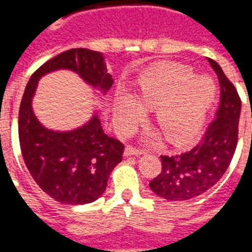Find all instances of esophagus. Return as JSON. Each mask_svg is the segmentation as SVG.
Masks as SVG:
<instances>
[{
	"label": "esophagus",
	"mask_w": 252,
	"mask_h": 252,
	"mask_svg": "<svg viewBox=\"0 0 252 252\" xmlns=\"http://www.w3.org/2000/svg\"><path fill=\"white\" fill-rule=\"evenodd\" d=\"M142 154H144L142 150L132 147V146H128V147L126 148V151H124V157H132V155H142Z\"/></svg>",
	"instance_id": "34e87169"
}]
</instances>
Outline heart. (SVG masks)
Here are the masks:
<instances>
[{
  "label": "heart",
  "mask_w": 252,
  "mask_h": 252,
  "mask_svg": "<svg viewBox=\"0 0 252 252\" xmlns=\"http://www.w3.org/2000/svg\"><path fill=\"white\" fill-rule=\"evenodd\" d=\"M215 95L216 85L209 77H194L193 70L180 64H157L140 74L135 98L126 92L116 94V126L126 135L143 119L142 106L154 108L155 123L167 142L186 144L202 129Z\"/></svg>",
  "instance_id": "obj_1"
}]
</instances>
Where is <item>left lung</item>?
<instances>
[{
	"instance_id": "8db88e82",
	"label": "left lung",
	"mask_w": 252,
	"mask_h": 252,
	"mask_svg": "<svg viewBox=\"0 0 252 252\" xmlns=\"http://www.w3.org/2000/svg\"><path fill=\"white\" fill-rule=\"evenodd\" d=\"M220 82V108L202 142L174 157H160L162 171L150 182V189L169 201H186L216 185L232 160L238 144L242 102L229 79L215 61L209 59Z\"/></svg>"
}]
</instances>
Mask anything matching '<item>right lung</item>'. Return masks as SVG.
<instances>
[{
  "label": "right lung",
  "mask_w": 252,
  "mask_h": 252,
  "mask_svg": "<svg viewBox=\"0 0 252 252\" xmlns=\"http://www.w3.org/2000/svg\"><path fill=\"white\" fill-rule=\"evenodd\" d=\"M58 70L78 74L101 94L112 86L105 57L88 48H72L39 67L27 83L19 110V139L25 166L43 191L62 204H90L104 194L110 173L120 163L124 144L108 136L101 110L71 131H54L37 120L32 101L41 77Z\"/></svg>",
  "instance_id": "obj_1"
}]
</instances>
